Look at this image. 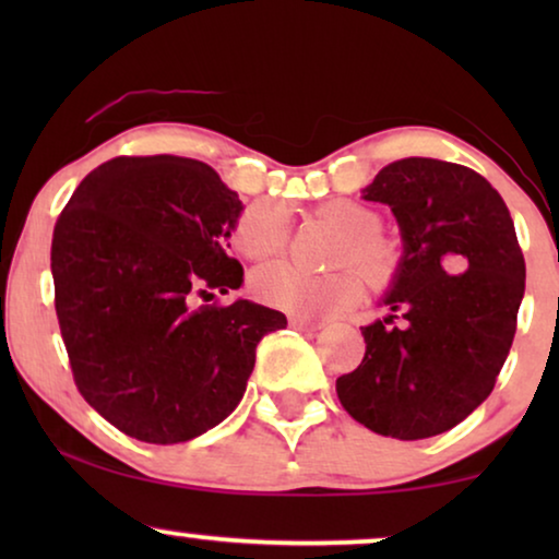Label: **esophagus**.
<instances>
[{"label": "esophagus", "mask_w": 559, "mask_h": 559, "mask_svg": "<svg viewBox=\"0 0 559 559\" xmlns=\"http://www.w3.org/2000/svg\"><path fill=\"white\" fill-rule=\"evenodd\" d=\"M289 325L297 328V331H320V328H323V323H316V320H308V318H300V316L289 318Z\"/></svg>", "instance_id": "1"}]
</instances>
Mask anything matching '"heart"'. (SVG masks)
Returning <instances> with one entry per match:
<instances>
[{
    "label": "heart",
    "instance_id": "1",
    "mask_svg": "<svg viewBox=\"0 0 559 559\" xmlns=\"http://www.w3.org/2000/svg\"><path fill=\"white\" fill-rule=\"evenodd\" d=\"M318 216L346 231L335 251V264H358L373 285H389L400 270L394 243L381 236V216L354 198H333L318 209ZM231 241L247 259H272L289 243V213L274 201H254L236 218ZM356 266H341L328 274H310L293 264H270L251 274L257 300L293 316H338L361 302L364 277Z\"/></svg>",
    "mask_w": 559,
    "mask_h": 559
}]
</instances>
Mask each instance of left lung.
<instances>
[{"mask_svg": "<svg viewBox=\"0 0 559 559\" xmlns=\"http://www.w3.org/2000/svg\"><path fill=\"white\" fill-rule=\"evenodd\" d=\"M364 198L392 209L404 254L384 297L392 316L361 328L364 361L335 392L373 432L432 438L493 392L524 297L522 247L503 198L465 165L396 159Z\"/></svg>", "mask_w": 559, "mask_h": 559, "instance_id": "1", "label": "left lung"}]
</instances>
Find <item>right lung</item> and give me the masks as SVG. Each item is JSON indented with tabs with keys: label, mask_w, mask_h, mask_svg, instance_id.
<instances>
[{
	"label": "right lung",
	"mask_w": 559,
	"mask_h": 559,
	"mask_svg": "<svg viewBox=\"0 0 559 559\" xmlns=\"http://www.w3.org/2000/svg\"><path fill=\"white\" fill-rule=\"evenodd\" d=\"M239 213L213 167L152 155L98 165L58 216L50 270L73 381L129 438L173 445L224 423L257 343L287 325L249 300L193 305L241 287L226 254Z\"/></svg>",
	"instance_id": "1"
}]
</instances>
